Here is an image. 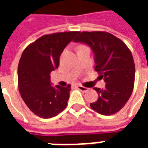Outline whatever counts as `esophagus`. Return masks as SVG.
I'll use <instances>...</instances> for the list:
<instances>
[{
    "label": "esophagus",
    "instance_id": "esophagus-1",
    "mask_svg": "<svg viewBox=\"0 0 148 148\" xmlns=\"http://www.w3.org/2000/svg\"><path fill=\"white\" fill-rule=\"evenodd\" d=\"M77 88L78 89V90H80V91H82V92H87V91L89 90V89H88V88L82 86H77Z\"/></svg>",
    "mask_w": 148,
    "mask_h": 148
}]
</instances>
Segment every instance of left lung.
Wrapping results in <instances>:
<instances>
[{"instance_id":"8db88e82","label":"left lung","mask_w":148,"mask_h":148,"mask_svg":"<svg viewBox=\"0 0 148 148\" xmlns=\"http://www.w3.org/2000/svg\"><path fill=\"white\" fill-rule=\"evenodd\" d=\"M74 42L86 43L95 55V71L106 82V88H93L98 93L91 109L101 115L115 114L130 98L135 82L132 54L121 39L106 32H78Z\"/></svg>"}]
</instances>
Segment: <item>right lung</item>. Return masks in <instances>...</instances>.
I'll return each mask as SVG.
<instances>
[{
  "label": "right lung",
  "instance_id": "obj_1",
  "mask_svg": "<svg viewBox=\"0 0 148 148\" xmlns=\"http://www.w3.org/2000/svg\"><path fill=\"white\" fill-rule=\"evenodd\" d=\"M79 32L44 35L27 46L18 64V88L22 99L34 114L47 119L66 109L71 90L51 84L50 74L59 66V57Z\"/></svg>",
  "mask_w": 148,
  "mask_h": 148
}]
</instances>
